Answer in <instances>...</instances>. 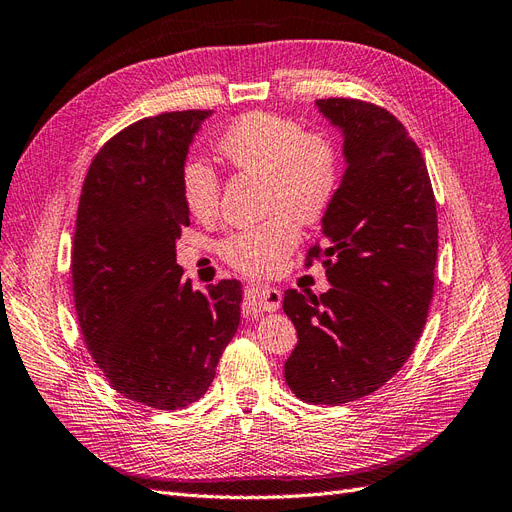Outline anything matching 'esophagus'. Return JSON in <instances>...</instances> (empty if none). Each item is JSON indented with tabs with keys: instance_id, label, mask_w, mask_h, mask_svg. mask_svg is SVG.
<instances>
[{
	"instance_id": "34e87169",
	"label": "esophagus",
	"mask_w": 512,
	"mask_h": 512,
	"mask_svg": "<svg viewBox=\"0 0 512 512\" xmlns=\"http://www.w3.org/2000/svg\"><path fill=\"white\" fill-rule=\"evenodd\" d=\"M279 304H281V291L272 289L268 285H253V287H248L244 294L246 315L272 313L279 309Z\"/></svg>"
}]
</instances>
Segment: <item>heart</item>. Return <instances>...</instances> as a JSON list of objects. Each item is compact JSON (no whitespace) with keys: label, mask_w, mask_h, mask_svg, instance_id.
Returning a JSON list of instances; mask_svg holds the SVG:
<instances>
[{"label":"heart","mask_w":512,"mask_h":512,"mask_svg":"<svg viewBox=\"0 0 512 512\" xmlns=\"http://www.w3.org/2000/svg\"><path fill=\"white\" fill-rule=\"evenodd\" d=\"M216 152L233 171L264 175V210L270 214L266 221L231 231L218 242V253L233 268L266 272L298 244L300 225L317 221L337 195V145L285 115L251 111L225 130ZM180 191L199 221H212L221 210V180L206 160H184Z\"/></svg>","instance_id":"obj_1"}]
</instances>
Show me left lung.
<instances>
[{
    "instance_id": "left-lung-1",
    "label": "left lung",
    "mask_w": 512,
    "mask_h": 512,
    "mask_svg": "<svg viewBox=\"0 0 512 512\" xmlns=\"http://www.w3.org/2000/svg\"><path fill=\"white\" fill-rule=\"evenodd\" d=\"M317 107L343 130L347 169L321 218L324 246L306 253L332 287L285 291L298 330L285 382L306 403L341 405L382 388L414 352L433 298L437 210L425 158L390 111L356 98Z\"/></svg>"
}]
</instances>
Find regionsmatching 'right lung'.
Returning a JSON list of instances; mask_svg holds the SVG:
<instances>
[{"mask_svg": "<svg viewBox=\"0 0 512 512\" xmlns=\"http://www.w3.org/2000/svg\"><path fill=\"white\" fill-rule=\"evenodd\" d=\"M210 113L126 126L94 156L79 199L70 272L85 347L113 390L154 410L203 397L240 324V281L199 291L175 264L191 223L180 169Z\"/></svg>", "mask_w": 512, "mask_h": 512, "instance_id": "right-lung-1", "label": "right lung"}]
</instances>
